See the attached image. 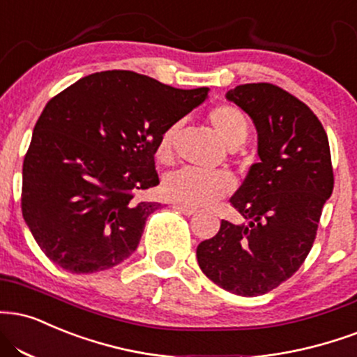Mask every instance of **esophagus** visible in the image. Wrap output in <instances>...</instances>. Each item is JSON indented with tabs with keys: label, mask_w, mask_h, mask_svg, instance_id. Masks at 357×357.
I'll use <instances>...</instances> for the list:
<instances>
[{
	"label": "esophagus",
	"mask_w": 357,
	"mask_h": 357,
	"mask_svg": "<svg viewBox=\"0 0 357 357\" xmlns=\"http://www.w3.org/2000/svg\"><path fill=\"white\" fill-rule=\"evenodd\" d=\"M173 208L176 209V211H179V213L186 214V216H192V214L196 213V209H195V208H190V206H184V204H179V203H174V204H173Z\"/></svg>",
	"instance_id": "obj_1"
}]
</instances>
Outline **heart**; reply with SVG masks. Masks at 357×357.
Masks as SVG:
<instances>
[{
    "label": "heart",
    "mask_w": 357,
    "mask_h": 357,
    "mask_svg": "<svg viewBox=\"0 0 357 357\" xmlns=\"http://www.w3.org/2000/svg\"><path fill=\"white\" fill-rule=\"evenodd\" d=\"M208 119L226 148L236 149L246 141L249 132L248 118L236 106H218L209 113ZM178 126L179 124L169 126L160 137L158 158L161 161H169L171 156H173V146ZM233 188V178L225 171L204 173V171L191 169V167H183V169L166 174L165 183H162L165 195L171 201L190 206V208H203V206L216 203L218 199L229 195Z\"/></svg>",
    "instance_id": "1"
}]
</instances>
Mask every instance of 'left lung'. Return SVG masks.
Returning <instances> with one entry per match:
<instances>
[{"label": "left lung", "instance_id": "obj_1", "mask_svg": "<svg viewBox=\"0 0 357 357\" xmlns=\"http://www.w3.org/2000/svg\"><path fill=\"white\" fill-rule=\"evenodd\" d=\"M252 119L257 156L231 204L243 222L221 221L197 246L201 271L238 296H259L301 268L314 243L334 176L329 141L316 114L269 83L239 84L226 93Z\"/></svg>", "mask_w": 357, "mask_h": 357}]
</instances>
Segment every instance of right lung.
<instances>
[{"label": "right lung", "mask_w": 357, "mask_h": 357, "mask_svg": "<svg viewBox=\"0 0 357 357\" xmlns=\"http://www.w3.org/2000/svg\"><path fill=\"white\" fill-rule=\"evenodd\" d=\"M208 100L132 71L84 76L45 106L23 162L21 211L41 251L76 274L105 271L136 251L160 203V137Z\"/></svg>", "instance_id": "obj_1"}]
</instances>
